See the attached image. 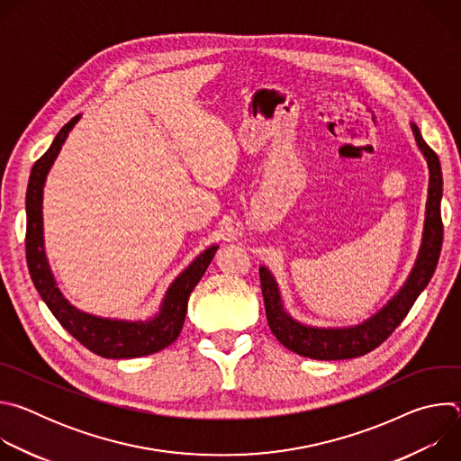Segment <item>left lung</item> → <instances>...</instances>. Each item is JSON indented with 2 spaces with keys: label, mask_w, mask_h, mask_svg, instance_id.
<instances>
[{
  "label": "left lung",
  "mask_w": 461,
  "mask_h": 461,
  "mask_svg": "<svg viewBox=\"0 0 461 461\" xmlns=\"http://www.w3.org/2000/svg\"><path fill=\"white\" fill-rule=\"evenodd\" d=\"M416 142L429 164V201H427V219L421 249L416 260V267L402 288V292L393 297L379 313L359 326L352 328H312L294 321L285 310L279 295V288L267 268L258 270L262 297H265V310L272 334L281 345L288 350L321 361L334 359H352L365 356L386 341L392 332L402 324V321L411 312L412 304L420 294L429 285L434 270L438 267V258L443 244V222H441V193H443V176L438 155L423 140L420 129L412 123Z\"/></svg>",
  "instance_id": "obj_1"
}]
</instances>
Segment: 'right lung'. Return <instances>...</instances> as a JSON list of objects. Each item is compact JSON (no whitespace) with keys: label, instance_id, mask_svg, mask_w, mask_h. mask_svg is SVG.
<instances>
[{"label":"right lung","instance_id":"add662e5","mask_svg":"<svg viewBox=\"0 0 461 461\" xmlns=\"http://www.w3.org/2000/svg\"><path fill=\"white\" fill-rule=\"evenodd\" d=\"M80 114L65 123L50 148L34 162L29 185H27V231H25V255L31 279L58 319V322L68 330L77 341H80L93 354L109 357V359H129L155 354L166 347H169L182 330V324L187 312V299L201 281L204 272L208 270L210 262L217 251V246L208 248L204 253L196 257L191 267L185 268L175 283L169 286L160 313L148 322H125V321H111L93 317L77 310L73 304L63 299L52 274L49 270L47 258L43 253V235H41V193L45 176L58 157L61 144L68 139L69 131L78 122Z\"/></svg>","mask_w":461,"mask_h":461}]
</instances>
